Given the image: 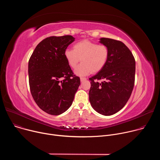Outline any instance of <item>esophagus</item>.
Masks as SVG:
<instances>
[{"label": "esophagus", "mask_w": 160, "mask_h": 160, "mask_svg": "<svg viewBox=\"0 0 160 160\" xmlns=\"http://www.w3.org/2000/svg\"><path fill=\"white\" fill-rule=\"evenodd\" d=\"M86 80H87L86 78H84V77H81V78H80V81H81V82H83V81Z\"/></svg>", "instance_id": "34e87169"}]
</instances>
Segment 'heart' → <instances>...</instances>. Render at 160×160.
Returning a JSON list of instances; mask_svg holds the SVG:
<instances>
[{"label":"heart","mask_w":160,"mask_h":160,"mask_svg":"<svg viewBox=\"0 0 160 160\" xmlns=\"http://www.w3.org/2000/svg\"><path fill=\"white\" fill-rule=\"evenodd\" d=\"M109 51L105 45L98 44L89 40H82L73 45L72 49H66L64 57L69 66L75 68L78 76H85L91 72L98 73L105 66L109 58Z\"/></svg>","instance_id":"obj_1"}]
</instances>
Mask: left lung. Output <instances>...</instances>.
Segmentation results:
<instances>
[{"mask_svg": "<svg viewBox=\"0 0 160 160\" xmlns=\"http://www.w3.org/2000/svg\"><path fill=\"white\" fill-rule=\"evenodd\" d=\"M109 51L106 64L89 78V101L99 113L112 115L122 109L129 99L134 86L135 61L130 49L121 41L100 38ZM103 81L99 83L98 80Z\"/></svg>", "mask_w": 160, "mask_h": 160, "instance_id": "left-lung-1", "label": "left lung"}]
</instances>
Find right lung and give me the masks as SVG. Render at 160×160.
I'll use <instances>...</instances> for the list:
<instances>
[{"instance_id": "obj_1", "label": "right lung", "mask_w": 160, "mask_h": 160, "mask_svg": "<svg viewBox=\"0 0 160 160\" xmlns=\"http://www.w3.org/2000/svg\"><path fill=\"white\" fill-rule=\"evenodd\" d=\"M73 41L72 35L48 37L37 45L29 59L32 96L49 115H59L69 108L80 84L64 57V51Z\"/></svg>"}]
</instances>
